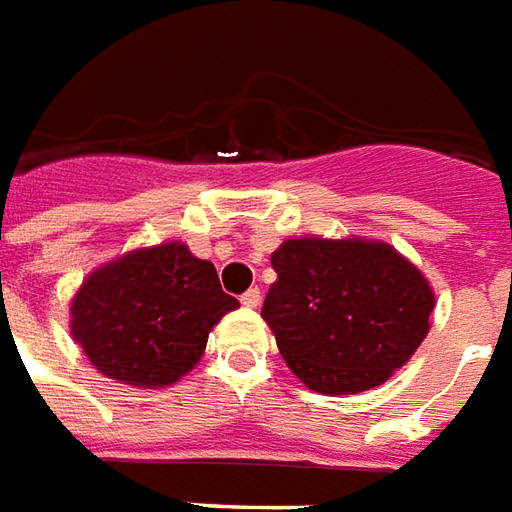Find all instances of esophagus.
I'll return each instance as SVG.
<instances>
[{
  "instance_id": "34e87169",
  "label": "esophagus",
  "mask_w": 512,
  "mask_h": 512,
  "mask_svg": "<svg viewBox=\"0 0 512 512\" xmlns=\"http://www.w3.org/2000/svg\"><path fill=\"white\" fill-rule=\"evenodd\" d=\"M239 300H242V306L256 308V306H259V303H262V292H259L256 286H250L248 292H245V295L239 297Z\"/></svg>"
}]
</instances>
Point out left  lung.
I'll return each mask as SVG.
<instances>
[{
  "instance_id": "1",
  "label": "left lung",
  "mask_w": 512,
  "mask_h": 512,
  "mask_svg": "<svg viewBox=\"0 0 512 512\" xmlns=\"http://www.w3.org/2000/svg\"><path fill=\"white\" fill-rule=\"evenodd\" d=\"M270 264L278 281L264 297L262 317L308 389H375L430 331L433 289L383 242L286 239Z\"/></svg>"
}]
</instances>
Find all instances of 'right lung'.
Wrapping results in <instances>:
<instances>
[{
  "mask_svg": "<svg viewBox=\"0 0 512 512\" xmlns=\"http://www.w3.org/2000/svg\"><path fill=\"white\" fill-rule=\"evenodd\" d=\"M237 306L215 264L168 242L90 275L71 306V333L107 378L168 386L201 361L209 331Z\"/></svg>",
  "mask_w": 512,
  "mask_h": 512,
  "instance_id": "1",
  "label": "right lung"
}]
</instances>
